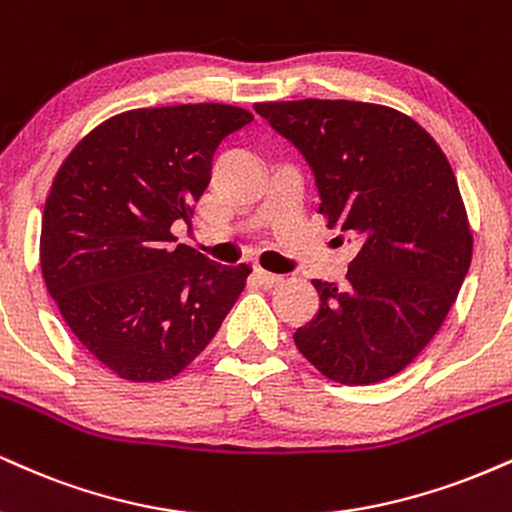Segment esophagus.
I'll return each mask as SVG.
<instances>
[{
	"instance_id": "34e87169",
	"label": "esophagus",
	"mask_w": 512,
	"mask_h": 512,
	"mask_svg": "<svg viewBox=\"0 0 512 512\" xmlns=\"http://www.w3.org/2000/svg\"><path fill=\"white\" fill-rule=\"evenodd\" d=\"M255 276H257V281L264 283V286H267V288L279 286V283L283 281V276L272 274V272H264V269H255Z\"/></svg>"
}]
</instances>
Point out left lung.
I'll return each instance as SVG.
<instances>
[{"label":"left lung","mask_w":512,"mask_h":512,"mask_svg":"<svg viewBox=\"0 0 512 512\" xmlns=\"http://www.w3.org/2000/svg\"><path fill=\"white\" fill-rule=\"evenodd\" d=\"M303 152L319 214L355 257L346 283L312 281L319 310L293 341L326 379L377 384L427 348L472 262V229L441 147L415 119L372 102H257Z\"/></svg>","instance_id":"1"}]
</instances>
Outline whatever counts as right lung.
I'll list each match as a JSON object with an SVG mask.
<instances>
[{
    "mask_svg": "<svg viewBox=\"0 0 512 512\" xmlns=\"http://www.w3.org/2000/svg\"><path fill=\"white\" fill-rule=\"evenodd\" d=\"M252 121L231 104L121 112L69 152L42 214L47 291L83 348L135 384L181 374L219 331L250 267H221L174 245L212 155Z\"/></svg>",
    "mask_w": 512,
    "mask_h": 512,
    "instance_id": "add662e5",
    "label": "right lung"
}]
</instances>
